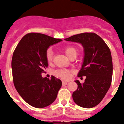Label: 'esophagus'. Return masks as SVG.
<instances>
[{
    "mask_svg": "<svg viewBox=\"0 0 124 124\" xmlns=\"http://www.w3.org/2000/svg\"><path fill=\"white\" fill-rule=\"evenodd\" d=\"M67 82L66 81H62V84H63V86H64V85H66L67 84Z\"/></svg>",
    "mask_w": 124,
    "mask_h": 124,
    "instance_id": "34e87169",
    "label": "esophagus"
}]
</instances>
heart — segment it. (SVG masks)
<instances>
[{
  "instance_id": "b5f03b06",
  "label": "heart",
  "mask_w": 124,
  "mask_h": 124,
  "mask_svg": "<svg viewBox=\"0 0 124 124\" xmlns=\"http://www.w3.org/2000/svg\"><path fill=\"white\" fill-rule=\"evenodd\" d=\"M63 51L65 53L66 55L69 58H71L72 57H76L78 55V49L73 46H68L65 47L63 49ZM53 58V52L51 49H48L46 52V60L49 64H51ZM54 74L56 76L63 79H68L71 76V71L68 70H64V69H60L56 70L54 72Z\"/></svg>"
}]
</instances>
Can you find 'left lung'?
<instances>
[{
  "mask_svg": "<svg viewBox=\"0 0 124 124\" xmlns=\"http://www.w3.org/2000/svg\"><path fill=\"white\" fill-rule=\"evenodd\" d=\"M81 43L84 48V61L78 76H86L84 83L78 80L73 99L79 106L92 108L98 105L109 90L112 78V60L110 49L94 33H83L64 39Z\"/></svg>",
  "mask_w": 124,
  "mask_h": 124,
  "instance_id": "8db88e82",
  "label": "left lung"
}]
</instances>
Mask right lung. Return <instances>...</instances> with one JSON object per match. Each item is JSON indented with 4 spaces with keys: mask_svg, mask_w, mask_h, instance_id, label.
<instances>
[{
    "mask_svg": "<svg viewBox=\"0 0 124 124\" xmlns=\"http://www.w3.org/2000/svg\"><path fill=\"white\" fill-rule=\"evenodd\" d=\"M62 41L38 33L25 35L18 43L12 60L13 81L23 100L36 108H43L55 101L61 81L51 76L43 78L48 66L46 52L49 46Z\"/></svg>",
    "mask_w": 124,
    "mask_h": 124,
    "instance_id": "right-lung-1",
    "label": "right lung"
}]
</instances>
